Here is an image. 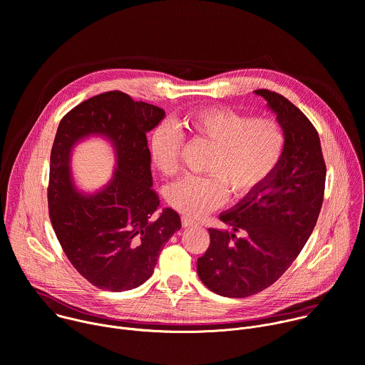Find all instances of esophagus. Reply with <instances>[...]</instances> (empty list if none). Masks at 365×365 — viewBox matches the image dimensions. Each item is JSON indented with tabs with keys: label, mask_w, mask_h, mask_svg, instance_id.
<instances>
[{
	"label": "esophagus",
	"mask_w": 365,
	"mask_h": 365,
	"mask_svg": "<svg viewBox=\"0 0 365 365\" xmlns=\"http://www.w3.org/2000/svg\"><path fill=\"white\" fill-rule=\"evenodd\" d=\"M182 225L185 226V227H189V226H195V225H197L192 217H189V216H182Z\"/></svg>",
	"instance_id": "esophagus-1"
}]
</instances>
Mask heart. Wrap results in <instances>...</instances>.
Returning <instances> with one entry per match:
<instances>
[{"mask_svg":"<svg viewBox=\"0 0 365 365\" xmlns=\"http://www.w3.org/2000/svg\"><path fill=\"white\" fill-rule=\"evenodd\" d=\"M187 133L212 146L206 178H185L166 190L168 203L180 213L200 217L232 197L258 187L278 166L285 150V133L274 118H251L227 107H207L187 114L180 123ZM182 138L169 123L158 126L149 139L153 168L173 176L179 168Z\"/></svg>","mask_w":365,"mask_h":365,"instance_id":"b5f03b06","label":"heart"}]
</instances>
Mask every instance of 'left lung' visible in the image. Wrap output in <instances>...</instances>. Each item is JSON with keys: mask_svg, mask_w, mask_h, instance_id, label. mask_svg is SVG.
Returning a JSON list of instances; mask_svg holds the SVG:
<instances>
[{"mask_svg": "<svg viewBox=\"0 0 365 365\" xmlns=\"http://www.w3.org/2000/svg\"><path fill=\"white\" fill-rule=\"evenodd\" d=\"M285 133L275 170L209 229L210 245L197 259L200 281L215 294L244 298L272 285L311 236L324 200L327 168L319 136L307 115L284 96L261 88ZM236 231L244 237L237 238Z\"/></svg>", "mask_w": 365, "mask_h": 365, "instance_id": "left-lung-1", "label": "left lung"}]
</instances>
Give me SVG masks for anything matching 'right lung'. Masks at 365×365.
<instances>
[{
  "label": "right lung",
  "instance_id": "add662e5",
  "mask_svg": "<svg viewBox=\"0 0 365 365\" xmlns=\"http://www.w3.org/2000/svg\"><path fill=\"white\" fill-rule=\"evenodd\" d=\"M163 117L158 106L107 91L76 106L58 125L50 158L51 225L68 261L100 289L121 292L145 284L182 227L172 207L152 220L160 200L152 189L146 135ZM88 137L107 140L115 152L113 176L94 194L81 192L71 170L72 149Z\"/></svg>",
  "mask_w": 365,
  "mask_h": 365
}]
</instances>
